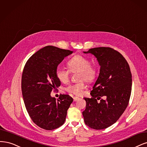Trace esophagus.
<instances>
[{
	"label": "esophagus",
	"instance_id": "obj_1",
	"mask_svg": "<svg viewBox=\"0 0 147 147\" xmlns=\"http://www.w3.org/2000/svg\"><path fill=\"white\" fill-rule=\"evenodd\" d=\"M79 97H77V96H75V97H74V98H73V100H74V101H76L79 100Z\"/></svg>",
	"mask_w": 147,
	"mask_h": 147
}]
</instances>
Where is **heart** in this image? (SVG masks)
<instances>
[{
  "label": "heart",
  "instance_id": "b5f03b06",
  "mask_svg": "<svg viewBox=\"0 0 147 147\" xmlns=\"http://www.w3.org/2000/svg\"><path fill=\"white\" fill-rule=\"evenodd\" d=\"M69 69L63 67H58L55 70V76L60 82H67L69 78L70 73L79 71V80L80 81L70 84L65 88V90L75 95H80L85 88V79L87 82H93L97 76V69L90 65V60L81 55H76L68 61Z\"/></svg>",
  "mask_w": 147,
  "mask_h": 147
}]
</instances>
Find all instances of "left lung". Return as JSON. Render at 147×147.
I'll return each mask as SVG.
<instances>
[{
  "instance_id": "8db88e82",
  "label": "left lung",
  "mask_w": 147,
  "mask_h": 147,
  "mask_svg": "<svg viewBox=\"0 0 147 147\" xmlns=\"http://www.w3.org/2000/svg\"><path fill=\"white\" fill-rule=\"evenodd\" d=\"M84 53L94 55L100 65L90 92L92 97L84 98V120L91 128L103 129L115 123L128 105L132 87L130 68L124 57L111 48H94Z\"/></svg>"
}]
</instances>
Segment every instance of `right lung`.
<instances>
[{"label":"right lung","instance_id":"obj_1","mask_svg":"<svg viewBox=\"0 0 147 147\" xmlns=\"http://www.w3.org/2000/svg\"><path fill=\"white\" fill-rule=\"evenodd\" d=\"M73 53L53 46L38 51L27 61L23 69L21 89L27 111L34 123L46 130L62 125L73 101L68 94H60L57 100L51 96L60 86L55 70L65 57Z\"/></svg>","mask_w":147,"mask_h":147}]
</instances>
